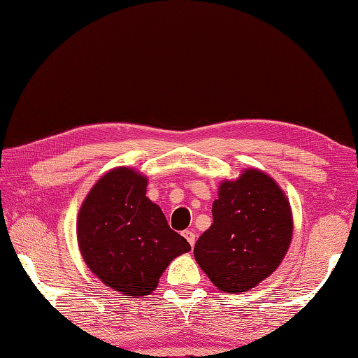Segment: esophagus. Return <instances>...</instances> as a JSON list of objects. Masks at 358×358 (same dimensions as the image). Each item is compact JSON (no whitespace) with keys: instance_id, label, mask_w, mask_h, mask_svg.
I'll use <instances>...</instances> for the list:
<instances>
[{"instance_id":"34e87169","label":"esophagus","mask_w":358,"mask_h":358,"mask_svg":"<svg viewBox=\"0 0 358 358\" xmlns=\"http://www.w3.org/2000/svg\"><path fill=\"white\" fill-rule=\"evenodd\" d=\"M183 237L187 240V243H189L191 246H194V243H196V234H194L192 230H185Z\"/></svg>"}]
</instances>
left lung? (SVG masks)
<instances>
[{
    "mask_svg": "<svg viewBox=\"0 0 358 358\" xmlns=\"http://www.w3.org/2000/svg\"><path fill=\"white\" fill-rule=\"evenodd\" d=\"M213 224L199 237L194 257L222 292H246L281 264L292 240V211L268 175L248 169L222 181L213 202Z\"/></svg>",
    "mask_w": 358,
    "mask_h": 358,
    "instance_id": "8db88e82",
    "label": "left lung"
}]
</instances>
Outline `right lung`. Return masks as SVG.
I'll return each instance as SVG.
<instances>
[{"instance_id":"1","label":"right lung","mask_w":358,"mask_h":358,"mask_svg":"<svg viewBox=\"0 0 358 358\" xmlns=\"http://www.w3.org/2000/svg\"><path fill=\"white\" fill-rule=\"evenodd\" d=\"M145 194L143 175L117 167L92 187L77 217L85 264L106 286L131 299L150 295L167 265L191 251Z\"/></svg>"}]
</instances>
